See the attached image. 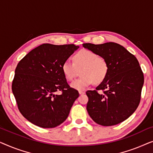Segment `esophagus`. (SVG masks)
<instances>
[{"mask_svg":"<svg viewBox=\"0 0 153 153\" xmlns=\"http://www.w3.org/2000/svg\"><path fill=\"white\" fill-rule=\"evenodd\" d=\"M79 93L80 94V95H83V94H85V92L81 91H79Z\"/></svg>","mask_w":153,"mask_h":153,"instance_id":"obj_1","label":"esophagus"}]
</instances>
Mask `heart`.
Instances as JSON below:
<instances>
[{"instance_id":"1","label":"heart","mask_w":153,"mask_h":153,"mask_svg":"<svg viewBox=\"0 0 153 153\" xmlns=\"http://www.w3.org/2000/svg\"><path fill=\"white\" fill-rule=\"evenodd\" d=\"M74 64L66 60L62 65V71L68 81H72L81 71L80 79L71 83L72 88L83 91L93 83L103 82L108 72V65L105 58L88 49L80 50L73 57Z\"/></svg>"}]
</instances>
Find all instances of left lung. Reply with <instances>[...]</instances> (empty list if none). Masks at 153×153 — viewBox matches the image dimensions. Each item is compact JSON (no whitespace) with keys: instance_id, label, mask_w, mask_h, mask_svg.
<instances>
[{"instance_id":"left-lung-1","label":"left lung","mask_w":153,"mask_h":153,"mask_svg":"<svg viewBox=\"0 0 153 153\" xmlns=\"http://www.w3.org/2000/svg\"><path fill=\"white\" fill-rule=\"evenodd\" d=\"M83 47L105 58L108 72L96 91H88L86 109L94 122L112 126L123 122L135 111L141 100L144 77L139 61L117 43L83 44ZM103 91L98 94L97 90Z\"/></svg>"}]
</instances>
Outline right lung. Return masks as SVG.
I'll return each instance as SVG.
<instances>
[{
    "instance_id": "obj_1",
    "label": "right lung",
    "mask_w": 153,
    "mask_h": 153,
    "mask_svg": "<svg viewBox=\"0 0 153 153\" xmlns=\"http://www.w3.org/2000/svg\"><path fill=\"white\" fill-rule=\"evenodd\" d=\"M79 48L74 45L43 44L19 62L12 93L21 114L42 128L62 124L70 114L79 92L68 84L62 65ZM62 91L60 95L56 93Z\"/></svg>"
}]
</instances>
